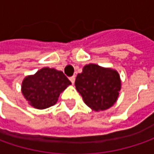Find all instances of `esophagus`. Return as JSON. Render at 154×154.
<instances>
[{"label":"esophagus","mask_w":154,"mask_h":154,"mask_svg":"<svg viewBox=\"0 0 154 154\" xmlns=\"http://www.w3.org/2000/svg\"><path fill=\"white\" fill-rule=\"evenodd\" d=\"M69 80H70V81L72 82V84H74V80H75V76H71L70 78H69Z\"/></svg>","instance_id":"34e87169"}]
</instances>
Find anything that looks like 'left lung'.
Instances as JSON below:
<instances>
[{
    "instance_id": "left-lung-1",
    "label": "left lung",
    "mask_w": 154,
    "mask_h": 154,
    "mask_svg": "<svg viewBox=\"0 0 154 154\" xmlns=\"http://www.w3.org/2000/svg\"><path fill=\"white\" fill-rule=\"evenodd\" d=\"M75 86L86 105L98 111L108 109L116 103L121 80L116 70L88 64L77 75Z\"/></svg>"
}]
</instances>
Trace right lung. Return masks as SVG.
I'll list each match as a JSON object with an SVG mask.
<instances>
[{"label": "right lung", "mask_w": 154, "mask_h": 154, "mask_svg": "<svg viewBox=\"0 0 154 154\" xmlns=\"http://www.w3.org/2000/svg\"><path fill=\"white\" fill-rule=\"evenodd\" d=\"M71 85L62 71L44 68L34 75L25 78L22 93L29 103L37 109H45L57 102L60 93Z\"/></svg>", "instance_id": "right-lung-1"}]
</instances>
